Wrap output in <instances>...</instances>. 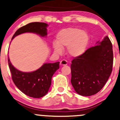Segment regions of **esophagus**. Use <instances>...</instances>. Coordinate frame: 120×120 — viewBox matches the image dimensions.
Segmentation results:
<instances>
[{
	"label": "esophagus",
	"instance_id": "obj_1",
	"mask_svg": "<svg viewBox=\"0 0 120 120\" xmlns=\"http://www.w3.org/2000/svg\"><path fill=\"white\" fill-rule=\"evenodd\" d=\"M68 64V61H66V60H62L61 61H60V65L62 66L66 65Z\"/></svg>",
	"mask_w": 120,
	"mask_h": 120
}]
</instances>
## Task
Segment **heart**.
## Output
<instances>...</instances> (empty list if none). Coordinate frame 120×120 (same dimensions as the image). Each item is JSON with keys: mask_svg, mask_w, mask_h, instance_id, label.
<instances>
[{"mask_svg": "<svg viewBox=\"0 0 120 120\" xmlns=\"http://www.w3.org/2000/svg\"><path fill=\"white\" fill-rule=\"evenodd\" d=\"M89 42L88 34L78 28L69 27L63 29L56 36V42L53 43L55 52L60 54L62 48L68 47L70 56L77 57L84 53Z\"/></svg>", "mask_w": 120, "mask_h": 120, "instance_id": "1", "label": "heart"}]
</instances>
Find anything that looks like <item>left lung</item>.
Returning <instances> with one entry per match:
<instances>
[{
    "mask_svg": "<svg viewBox=\"0 0 120 120\" xmlns=\"http://www.w3.org/2000/svg\"><path fill=\"white\" fill-rule=\"evenodd\" d=\"M71 61V83L75 92L90 96L101 90L112 71V45L107 36Z\"/></svg>",
    "mask_w": 120,
    "mask_h": 120,
    "instance_id": "left-lung-1",
    "label": "left lung"
}]
</instances>
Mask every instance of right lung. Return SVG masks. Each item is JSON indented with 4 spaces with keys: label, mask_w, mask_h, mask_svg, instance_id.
Returning <instances> with one entry per match:
<instances>
[{
    "label": "right lung",
    "mask_w": 120,
    "mask_h": 120,
    "mask_svg": "<svg viewBox=\"0 0 120 120\" xmlns=\"http://www.w3.org/2000/svg\"><path fill=\"white\" fill-rule=\"evenodd\" d=\"M47 24L42 22L30 23L21 27L15 32L12 39L26 32L35 33L42 37L47 35ZM8 64L14 83L22 92L33 98H41L45 96L51 84V79L59 68V62L46 63L34 71L26 73L15 69L11 64L9 57Z\"/></svg>",
    "instance_id": "1"
}]
</instances>
